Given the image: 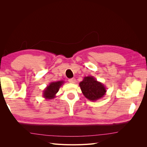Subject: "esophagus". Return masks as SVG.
I'll list each match as a JSON object with an SVG mask.
<instances>
[{
    "label": "esophagus",
    "mask_w": 147,
    "mask_h": 147,
    "mask_svg": "<svg viewBox=\"0 0 147 147\" xmlns=\"http://www.w3.org/2000/svg\"><path fill=\"white\" fill-rule=\"evenodd\" d=\"M69 82L70 83H75V82H76V80H75V78H72L69 79Z\"/></svg>",
    "instance_id": "1"
}]
</instances>
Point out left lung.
I'll use <instances>...</instances> for the list:
<instances>
[{
    "instance_id": "8db88e82",
    "label": "left lung",
    "mask_w": 147,
    "mask_h": 147,
    "mask_svg": "<svg viewBox=\"0 0 147 147\" xmlns=\"http://www.w3.org/2000/svg\"><path fill=\"white\" fill-rule=\"evenodd\" d=\"M79 86L84 96L93 102L102 98L107 92L104 84L97 81L93 76L84 77Z\"/></svg>"
}]
</instances>
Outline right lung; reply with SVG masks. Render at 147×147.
<instances>
[{
  "instance_id": "1",
  "label": "right lung",
  "mask_w": 147,
  "mask_h": 147,
  "mask_svg": "<svg viewBox=\"0 0 147 147\" xmlns=\"http://www.w3.org/2000/svg\"><path fill=\"white\" fill-rule=\"evenodd\" d=\"M63 80L51 82L48 85L43 91V97L45 99H53L56 97V93L58 92L60 87L64 84Z\"/></svg>"
}]
</instances>
